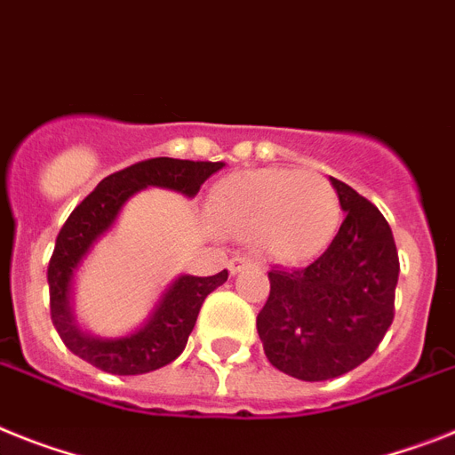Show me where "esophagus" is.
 I'll use <instances>...</instances> for the list:
<instances>
[{
	"label": "esophagus",
	"mask_w": 455,
	"mask_h": 455,
	"mask_svg": "<svg viewBox=\"0 0 455 455\" xmlns=\"http://www.w3.org/2000/svg\"><path fill=\"white\" fill-rule=\"evenodd\" d=\"M250 266H261V261H259L257 257H251V254H235L231 261H228V270H231V275H238L240 270L250 268Z\"/></svg>",
	"instance_id": "esophagus-1"
}]
</instances>
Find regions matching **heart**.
Listing matches in <instances>:
<instances>
[{
	"label": "heart",
	"mask_w": 455,
	"mask_h": 455,
	"mask_svg": "<svg viewBox=\"0 0 455 455\" xmlns=\"http://www.w3.org/2000/svg\"><path fill=\"white\" fill-rule=\"evenodd\" d=\"M212 212L234 234H259L275 257L305 259L333 238L342 204L335 185L323 175L266 169L221 182L212 194Z\"/></svg>",
	"instance_id": "obj_1"
}]
</instances>
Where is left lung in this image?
Masks as SVG:
<instances>
[{"mask_svg": "<svg viewBox=\"0 0 455 455\" xmlns=\"http://www.w3.org/2000/svg\"><path fill=\"white\" fill-rule=\"evenodd\" d=\"M345 220L322 257L270 268V296L257 316L266 358L284 375L323 381L368 361L395 316L400 261L379 210L331 178Z\"/></svg>", "mask_w": 455, "mask_h": 455, "instance_id": "obj_1", "label": "left lung"}]
</instances>
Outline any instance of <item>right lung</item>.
Here are the masks:
<instances>
[{
	"instance_id": "obj_1",
	"label": "right lung",
	"mask_w": 455,
	"mask_h": 455,
	"mask_svg": "<svg viewBox=\"0 0 455 455\" xmlns=\"http://www.w3.org/2000/svg\"><path fill=\"white\" fill-rule=\"evenodd\" d=\"M221 166V162L155 156L104 178L94 192L83 198V204L76 205L57 234L55 251L48 263L51 319L62 342L76 356L110 375H145L180 356L205 296L227 282V270L212 277H178L162 296L150 322L136 333L117 339H99L80 333L68 307V291L80 259L90 251L99 235L108 231L132 194L145 187H166L185 196H196L201 185Z\"/></svg>"
}]
</instances>
